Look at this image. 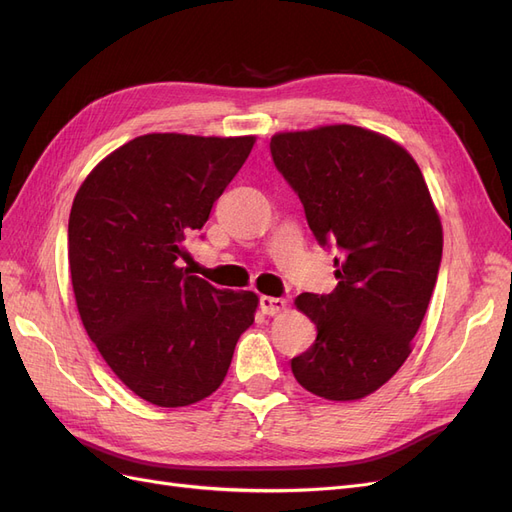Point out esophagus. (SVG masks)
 Segmentation results:
<instances>
[{
  "instance_id": "esophagus-1",
  "label": "esophagus",
  "mask_w": 512,
  "mask_h": 512,
  "mask_svg": "<svg viewBox=\"0 0 512 512\" xmlns=\"http://www.w3.org/2000/svg\"><path fill=\"white\" fill-rule=\"evenodd\" d=\"M258 303H260V312L267 316H277L286 309V299H280V297H260Z\"/></svg>"
}]
</instances>
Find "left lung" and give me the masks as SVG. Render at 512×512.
Here are the masks:
<instances>
[{
    "label": "left lung",
    "mask_w": 512,
    "mask_h": 512,
    "mask_svg": "<svg viewBox=\"0 0 512 512\" xmlns=\"http://www.w3.org/2000/svg\"><path fill=\"white\" fill-rule=\"evenodd\" d=\"M275 168L299 196L337 286L303 292L316 342L294 356L297 382L331 401L361 399L410 354L442 260V226L421 168L391 138L356 126L271 138Z\"/></svg>",
    "instance_id": "obj_1"
}]
</instances>
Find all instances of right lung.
Instances as JSON below:
<instances>
[{
    "label": "right lung",
    "mask_w": 512,
    "mask_h": 512,
    "mask_svg": "<svg viewBox=\"0 0 512 512\" xmlns=\"http://www.w3.org/2000/svg\"><path fill=\"white\" fill-rule=\"evenodd\" d=\"M252 147L254 136L145 134L104 158L74 196L68 260L83 327L153 406L209 397L254 322V292L220 290L177 262Z\"/></svg>",
    "instance_id": "obj_1"
}]
</instances>
